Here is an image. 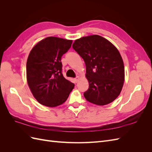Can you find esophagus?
Listing matches in <instances>:
<instances>
[{
	"label": "esophagus",
	"instance_id": "esophagus-1",
	"mask_svg": "<svg viewBox=\"0 0 152 152\" xmlns=\"http://www.w3.org/2000/svg\"><path fill=\"white\" fill-rule=\"evenodd\" d=\"M79 79H80V77H79V76H77V77L75 78V82H77L78 81H79Z\"/></svg>",
	"mask_w": 152,
	"mask_h": 152
}]
</instances>
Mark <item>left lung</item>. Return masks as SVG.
<instances>
[{"instance_id":"8db88e82","label":"left lung","mask_w":152,"mask_h":152,"mask_svg":"<svg viewBox=\"0 0 152 152\" xmlns=\"http://www.w3.org/2000/svg\"><path fill=\"white\" fill-rule=\"evenodd\" d=\"M72 47L84 59L89 89L87 101L97 105L112 103L120 94L124 81V66L117 49L98 35L76 40Z\"/></svg>"}]
</instances>
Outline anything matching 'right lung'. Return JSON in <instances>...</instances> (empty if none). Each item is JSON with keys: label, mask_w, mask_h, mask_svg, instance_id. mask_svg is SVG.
<instances>
[{"label": "right lung", "mask_w": 152, "mask_h": 152, "mask_svg": "<svg viewBox=\"0 0 152 152\" xmlns=\"http://www.w3.org/2000/svg\"><path fill=\"white\" fill-rule=\"evenodd\" d=\"M72 40L48 37L37 44L26 62L27 82L38 102L55 107L66 102L74 84L62 74L61 59Z\"/></svg>", "instance_id": "right-lung-1"}]
</instances>
